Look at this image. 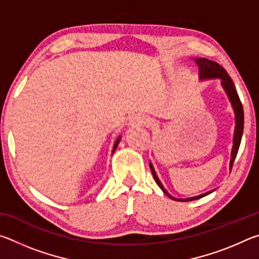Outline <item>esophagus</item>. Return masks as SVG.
<instances>
[{"instance_id":"34e87169","label":"esophagus","mask_w":259,"mask_h":259,"mask_svg":"<svg viewBox=\"0 0 259 259\" xmlns=\"http://www.w3.org/2000/svg\"><path fill=\"white\" fill-rule=\"evenodd\" d=\"M151 123L150 119L147 116L143 115V114H136L130 120V125L133 126H142V125H148Z\"/></svg>"}]
</instances>
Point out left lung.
<instances>
[{
  "label": "left lung",
  "instance_id": "left-lung-1",
  "mask_svg": "<svg viewBox=\"0 0 259 259\" xmlns=\"http://www.w3.org/2000/svg\"><path fill=\"white\" fill-rule=\"evenodd\" d=\"M194 61L196 65L199 66V75H200V80H207V78H221L222 81V87L224 88L225 93L229 97L232 107H233V111L235 114V129H234V136H233V147H232V152H231V161H230V170H232V166H233L234 160L236 157V154H238L239 147H240V143H241V138H242V134H243V124H244V115H243V107L242 104H241V100L239 98V95L236 93L234 83L232 81V78L230 77L229 74L223 68L221 65L217 64L216 61L205 59V58H195ZM150 168L151 171L153 174V177H154L155 182L159 187L165 195H168L170 199H172L175 201H193V200H198L203 198V196L208 195L211 193L212 191H209L204 194H201L198 196H193V198H187V199H176L171 196L168 193V191L165 190L162 185L159 177L155 172L154 168H153L152 163L150 162Z\"/></svg>",
  "mask_w": 259,
  "mask_h": 259
}]
</instances>
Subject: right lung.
I'll use <instances>...</instances> for the list:
<instances>
[{"label": "right lung", "instance_id": "add662e5", "mask_svg": "<svg viewBox=\"0 0 259 259\" xmlns=\"http://www.w3.org/2000/svg\"><path fill=\"white\" fill-rule=\"evenodd\" d=\"M120 139H121V137H119L116 139V142H115V144H114V147H113V152L116 150V147H117V145H119V143H120Z\"/></svg>", "mask_w": 259, "mask_h": 259}]
</instances>
